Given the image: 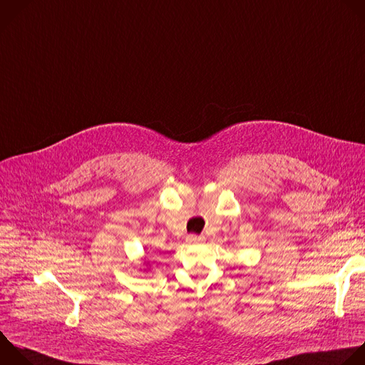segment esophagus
Masks as SVG:
<instances>
[{"instance_id":"1","label":"esophagus","mask_w":365,"mask_h":365,"mask_svg":"<svg viewBox=\"0 0 365 365\" xmlns=\"http://www.w3.org/2000/svg\"><path fill=\"white\" fill-rule=\"evenodd\" d=\"M203 239H205L203 236H197V235H189V236L186 237L187 244H199V242H202Z\"/></svg>"}]
</instances>
